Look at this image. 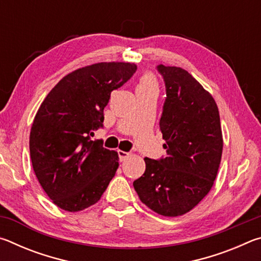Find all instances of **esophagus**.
I'll return each instance as SVG.
<instances>
[{
  "label": "esophagus",
  "instance_id": "1",
  "mask_svg": "<svg viewBox=\"0 0 261 261\" xmlns=\"http://www.w3.org/2000/svg\"><path fill=\"white\" fill-rule=\"evenodd\" d=\"M117 154H118V158H120V161H124L125 159L130 155V153L124 152V151H121V149H118Z\"/></svg>",
  "mask_w": 261,
  "mask_h": 261
}]
</instances>
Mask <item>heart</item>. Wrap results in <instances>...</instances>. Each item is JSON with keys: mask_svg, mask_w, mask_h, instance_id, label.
Listing matches in <instances>:
<instances>
[{"mask_svg": "<svg viewBox=\"0 0 261 261\" xmlns=\"http://www.w3.org/2000/svg\"><path fill=\"white\" fill-rule=\"evenodd\" d=\"M158 82L154 78L153 74L146 73L139 79L138 85H137L136 91L137 92H147V91H155L158 92Z\"/></svg>", "mask_w": 261, "mask_h": 261, "instance_id": "heart-1", "label": "heart"}]
</instances>
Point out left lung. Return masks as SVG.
<instances>
[{
	"label": "left lung",
	"mask_w": 261,
	"mask_h": 261,
	"mask_svg": "<svg viewBox=\"0 0 261 261\" xmlns=\"http://www.w3.org/2000/svg\"><path fill=\"white\" fill-rule=\"evenodd\" d=\"M156 69L166 85L160 130L167 155L145 158L146 169L134 188L155 213L179 216L213 187L222 155V131L213 96L187 70L162 64Z\"/></svg>",
	"instance_id": "8db88e82"
}]
</instances>
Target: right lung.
<instances>
[{"mask_svg":"<svg viewBox=\"0 0 261 261\" xmlns=\"http://www.w3.org/2000/svg\"><path fill=\"white\" fill-rule=\"evenodd\" d=\"M135 63L102 62L74 70L43 100L30 134L39 183L55 205L83 211L100 200L118 168V155L92 140L103 126L110 93L134 76Z\"/></svg>","mask_w":261,"mask_h":261,"instance_id":"obj_1","label":"right lung"}]
</instances>
